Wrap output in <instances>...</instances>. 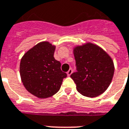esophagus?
Returning a JSON list of instances; mask_svg holds the SVG:
<instances>
[{"label": "esophagus", "mask_w": 129, "mask_h": 129, "mask_svg": "<svg viewBox=\"0 0 129 129\" xmlns=\"http://www.w3.org/2000/svg\"><path fill=\"white\" fill-rule=\"evenodd\" d=\"M73 73V69H69V70L67 72V75L68 76H70L71 75V73Z\"/></svg>", "instance_id": "esophagus-1"}]
</instances>
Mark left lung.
Masks as SVG:
<instances>
[{"instance_id": "8db88e82", "label": "left lung", "mask_w": 129, "mask_h": 129, "mask_svg": "<svg viewBox=\"0 0 129 129\" xmlns=\"http://www.w3.org/2000/svg\"><path fill=\"white\" fill-rule=\"evenodd\" d=\"M77 71L71 75L79 93L87 97L103 94L112 82L113 60L99 45L88 42L73 47Z\"/></svg>"}]
</instances>
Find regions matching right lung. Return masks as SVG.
I'll list each match as a JSON object with an SVG mask.
<instances>
[{"instance_id":"1","label":"right lung","mask_w":129,"mask_h":129,"mask_svg":"<svg viewBox=\"0 0 129 129\" xmlns=\"http://www.w3.org/2000/svg\"><path fill=\"white\" fill-rule=\"evenodd\" d=\"M56 46L48 41H42L28 50L20 64L21 80L25 88L40 99L50 97L60 90L65 73L61 64L54 58Z\"/></svg>"}]
</instances>
